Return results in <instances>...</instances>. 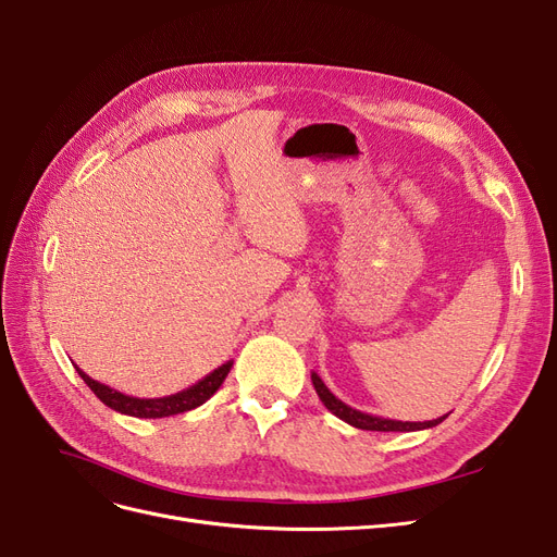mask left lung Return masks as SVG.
<instances>
[{"label":"left lung","instance_id":"8db88e82","mask_svg":"<svg viewBox=\"0 0 557 557\" xmlns=\"http://www.w3.org/2000/svg\"><path fill=\"white\" fill-rule=\"evenodd\" d=\"M311 381H313V387L315 393L320 397V401L325 404L327 411H332L336 418H342L344 423L358 428V430H372V432H416V430H428V428H434L440 425L442 420H446V416L436 418V420H425V423H404V420H391V418H381V416H372V413H364V411H358L348 407L346 401H342L339 397H334L330 393V387L323 383V379H320L315 372H311Z\"/></svg>","mask_w":557,"mask_h":557}]
</instances>
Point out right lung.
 <instances>
[{"label": "right lung", "mask_w": 557, "mask_h": 557, "mask_svg": "<svg viewBox=\"0 0 557 557\" xmlns=\"http://www.w3.org/2000/svg\"><path fill=\"white\" fill-rule=\"evenodd\" d=\"M230 369H232V360L213 369L211 374H207L195 385L185 387V391L170 395V397H156V399H139V397L123 395V393L113 391V387L90 379L86 372H81L78 367H76V372L83 381L88 383V387L99 397V401H104L109 409H113L117 413H125V416H134V418H164V416H176V413L201 407V404H205L218 391V387L223 385L225 376L230 374Z\"/></svg>", "instance_id": "add662e5"}]
</instances>
